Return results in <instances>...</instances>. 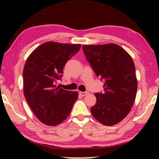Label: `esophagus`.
<instances>
[{
    "label": "esophagus",
    "instance_id": "obj_1",
    "mask_svg": "<svg viewBox=\"0 0 159 159\" xmlns=\"http://www.w3.org/2000/svg\"><path fill=\"white\" fill-rule=\"evenodd\" d=\"M79 94H80V95H81V96L83 97V96L87 95L88 94V92H82V91H80Z\"/></svg>",
    "mask_w": 159,
    "mask_h": 159
}]
</instances>
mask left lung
<instances>
[{"instance_id":"obj_1","label":"left lung","mask_w":159,"mask_h":159,"mask_svg":"<svg viewBox=\"0 0 159 159\" xmlns=\"http://www.w3.org/2000/svg\"><path fill=\"white\" fill-rule=\"evenodd\" d=\"M82 48L96 76L104 80V92L95 94L97 102L91 114L104 125L117 124L127 116L135 99L138 80L133 59L115 43Z\"/></svg>"}]
</instances>
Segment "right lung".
Returning <instances> with one entry per match:
<instances>
[{
	"label": "right lung",
	"mask_w": 159,
	"mask_h": 159,
	"mask_svg": "<svg viewBox=\"0 0 159 159\" xmlns=\"http://www.w3.org/2000/svg\"><path fill=\"white\" fill-rule=\"evenodd\" d=\"M80 44L49 41L36 48L26 60L23 70L24 95L40 121L50 126L63 122L69 116L77 91H69L56 85L70 58Z\"/></svg>",
	"instance_id": "obj_1"
}]
</instances>
